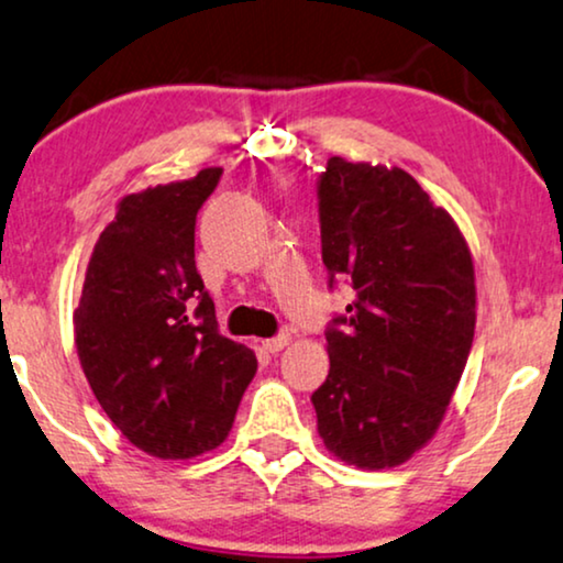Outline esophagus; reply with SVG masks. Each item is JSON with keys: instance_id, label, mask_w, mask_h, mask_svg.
Wrapping results in <instances>:
<instances>
[{"instance_id": "1", "label": "esophagus", "mask_w": 563, "mask_h": 563, "mask_svg": "<svg viewBox=\"0 0 563 563\" xmlns=\"http://www.w3.org/2000/svg\"><path fill=\"white\" fill-rule=\"evenodd\" d=\"M287 344H289V333H276V335H272V339L264 341V349L268 354H276V352H282Z\"/></svg>"}]
</instances>
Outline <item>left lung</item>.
I'll list each match as a JSON object with an SVG mask.
<instances>
[{
    "instance_id": "1",
    "label": "left lung",
    "mask_w": 563,
    "mask_h": 563,
    "mask_svg": "<svg viewBox=\"0 0 563 563\" xmlns=\"http://www.w3.org/2000/svg\"><path fill=\"white\" fill-rule=\"evenodd\" d=\"M328 287L352 305L325 328L318 434L356 468H393L440 427L476 331V276L457 224L400 167L328 159L318 178Z\"/></svg>"
}]
</instances>
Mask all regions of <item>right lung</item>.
<instances>
[{
	"mask_svg": "<svg viewBox=\"0 0 563 563\" xmlns=\"http://www.w3.org/2000/svg\"><path fill=\"white\" fill-rule=\"evenodd\" d=\"M222 167L123 196L95 243L75 344L108 419L131 444L165 460L214 450L255 375V354L219 333L196 272V214Z\"/></svg>",
	"mask_w": 563,
	"mask_h": 563,
	"instance_id": "obj_1",
	"label": "right lung"
}]
</instances>
